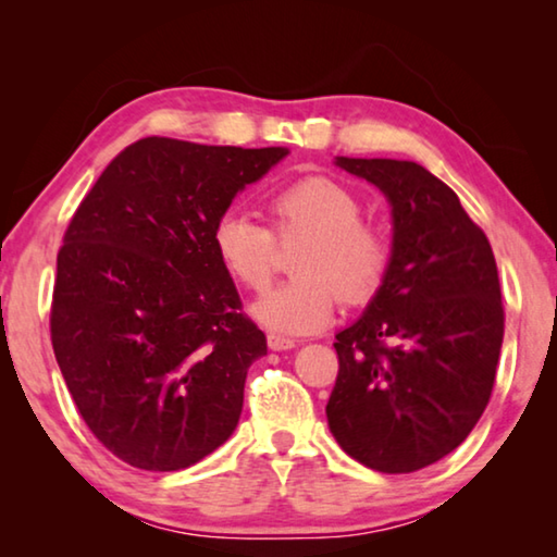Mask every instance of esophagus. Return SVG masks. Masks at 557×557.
Wrapping results in <instances>:
<instances>
[{"label": "esophagus", "instance_id": "34e87169", "mask_svg": "<svg viewBox=\"0 0 557 557\" xmlns=\"http://www.w3.org/2000/svg\"><path fill=\"white\" fill-rule=\"evenodd\" d=\"M268 346L272 348V351H287V348H295V338L272 332V334H268Z\"/></svg>", "mask_w": 557, "mask_h": 557}]
</instances>
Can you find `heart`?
I'll list each match as a JSON object with an SVG mask.
<instances>
[{
    "label": "heart",
    "instance_id": "b5f03b06",
    "mask_svg": "<svg viewBox=\"0 0 557 557\" xmlns=\"http://www.w3.org/2000/svg\"><path fill=\"white\" fill-rule=\"evenodd\" d=\"M268 209L282 240L309 235V243L297 260L301 277L252 305L260 324L282 334H314L332 324L338 297L358 305L379 289L391 245L379 225L361 219V199L351 188L329 176H305L272 194ZM213 250L252 292L265 289L275 275V235L250 215H221L213 225Z\"/></svg>",
    "mask_w": 557,
    "mask_h": 557
}]
</instances>
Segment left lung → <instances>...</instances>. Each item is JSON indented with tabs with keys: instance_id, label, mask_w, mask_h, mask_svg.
I'll use <instances>...</instances> for the list:
<instances>
[{
	"instance_id": "1",
	"label": "left lung",
	"mask_w": 557,
	"mask_h": 557,
	"mask_svg": "<svg viewBox=\"0 0 557 557\" xmlns=\"http://www.w3.org/2000/svg\"><path fill=\"white\" fill-rule=\"evenodd\" d=\"M391 203L388 270L336 334L329 430L369 469L408 474L457 449L492 398L504 342L496 260L457 194L425 166L336 157Z\"/></svg>"
}]
</instances>
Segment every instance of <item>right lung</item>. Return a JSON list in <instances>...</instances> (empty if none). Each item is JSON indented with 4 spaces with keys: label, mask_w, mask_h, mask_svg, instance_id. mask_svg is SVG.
<instances>
[{
    "label": "right lung",
    "mask_w": 557,
    "mask_h": 557,
    "mask_svg": "<svg viewBox=\"0 0 557 557\" xmlns=\"http://www.w3.org/2000/svg\"><path fill=\"white\" fill-rule=\"evenodd\" d=\"M289 152L145 137L90 188L55 260L51 344L112 455L178 471L233 435L268 338L245 317L213 225Z\"/></svg>",
    "instance_id": "right-lung-1"
}]
</instances>
